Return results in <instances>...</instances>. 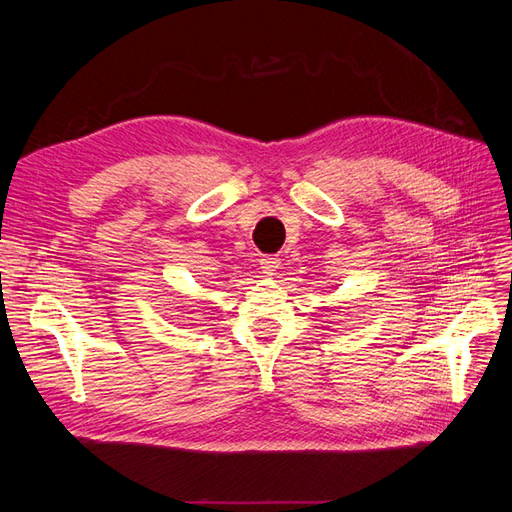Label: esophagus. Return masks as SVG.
<instances>
[{"label":"esophagus","instance_id":"esophagus-1","mask_svg":"<svg viewBox=\"0 0 512 512\" xmlns=\"http://www.w3.org/2000/svg\"><path fill=\"white\" fill-rule=\"evenodd\" d=\"M260 269L265 271V273H269V275H273L277 269H280V258H275V256H262V258H260Z\"/></svg>","mask_w":512,"mask_h":512}]
</instances>
